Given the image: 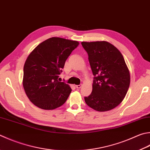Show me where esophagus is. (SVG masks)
<instances>
[{
  "label": "esophagus",
  "instance_id": "obj_1",
  "mask_svg": "<svg viewBox=\"0 0 150 150\" xmlns=\"http://www.w3.org/2000/svg\"><path fill=\"white\" fill-rule=\"evenodd\" d=\"M81 86H82V85L81 84H80V85H77V86H76V87L77 89H80L81 87Z\"/></svg>",
  "mask_w": 150,
  "mask_h": 150
}]
</instances>
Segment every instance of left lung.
<instances>
[{
  "mask_svg": "<svg viewBox=\"0 0 150 150\" xmlns=\"http://www.w3.org/2000/svg\"><path fill=\"white\" fill-rule=\"evenodd\" d=\"M88 54L94 80L86 103L98 112L115 108L122 102L130 85V73L122 54L106 41L81 42Z\"/></svg>",
  "mask_w": 150,
  "mask_h": 150,
  "instance_id": "obj_1",
  "label": "left lung"
}]
</instances>
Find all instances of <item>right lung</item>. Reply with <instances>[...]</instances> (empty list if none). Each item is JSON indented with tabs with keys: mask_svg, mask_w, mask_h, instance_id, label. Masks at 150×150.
Wrapping results in <instances>:
<instances>
[{
	"mask_svg": "<svg viewBox=\"0 0 150 150\" xmlns=\"http://www.w3.org/2000/svg\"><path fill=\"white\" fill-rule=\"evenodd\" d=\"M78 45L77 41L52 37L38 45L28 56L23 67V86L35 106L53 110L65 103L72 89L58 81L59 75Z\"/></svg>",
	"mask_w": 150,
	"mask_h": 150,
	"instance_id": "right-lung-1",
	"label": "right lung"
}]
</instances>
